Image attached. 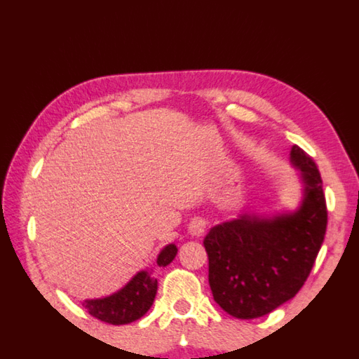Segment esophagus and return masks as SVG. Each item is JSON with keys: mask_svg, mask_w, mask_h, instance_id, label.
Masks as SVG:
<instances>
[{"mask_svg": "<svg viewBox=\"0 0 359 359\" xmlns=\"http://www.w3.org/2000/svg\"><path fill=\"white\" fill-rule=\"evenodd\" d=\"M205 227H207V221L205 219H202V217H194V219L189 222L188 231L193 236H201L203 231H205Z\"/></svg>", "mask_w": 359, "mask_h": 359, "instance_id": "34e87169", "label": "esophagus"}]
</instances>
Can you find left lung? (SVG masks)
<instances>
[{"label":"left lung","mask_w":359,"mask_h":359,"mask_svg":"<svg viewBox=\"0 0 359 359\" xmlns=\"http://www.w3.org/2000/svg\"><path fill=\"white\" fill-rule=\"evenodd\" d=\"M291 163L304 184L299 210L272 217L241 215L203 238L213 299L233 318H262L296 296L324 243L327 203L320 172L296 144Z\"/></svg>","instance_id":"obj_1"}]
</instances>
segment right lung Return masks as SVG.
Listing matches in <instances>:
<instances>
[{
  "label": "right lung",
  "instance_id": "add662e5",
  "mask_svg": "<svg viewBox=\"0 0 359 359\" xmlns=\"http://www.w3.org/2000/svg\"><path fill=\"white\" fill-rule=\"evenodd\" d=\"M177 255V248L168 244L157 257L158 266H168ZM157 294V278L152 271H140L123 290L104 299L83 300V306L93 318L105 324L124 325L137 320L147 313Z\"/></svg>",
  "mask_w": 359,
  "mask_h": 359
}]
</instances>
